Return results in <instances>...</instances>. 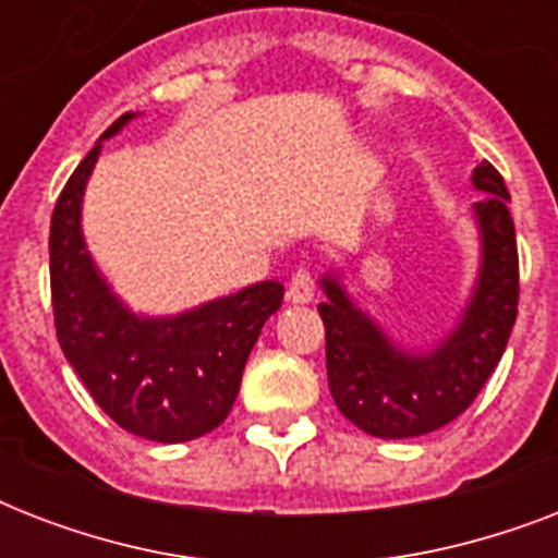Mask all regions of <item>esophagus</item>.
Returning a JSON list of instances; mask_svg holds the SVG:
<instances>
[{
  "mask_svg": "<svg viewBox=\"0 0 558 558\" xmlns=\"http://www.w3.org/2000/svg\"><path fill=\"white\" fill-rule=\"evenodd\" d=\"M315 295V278L310 269H298L289 280V289H287V298L289 304H310Z\"/></svg>",
  "mask_w": 558,
  "mask_h": 558,
  "instance_id": "34e87169",
  "label": "esophagus"
}]
</instances>
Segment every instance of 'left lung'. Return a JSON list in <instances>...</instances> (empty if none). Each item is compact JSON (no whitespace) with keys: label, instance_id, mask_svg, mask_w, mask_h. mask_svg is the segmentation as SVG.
Segmentation results:
<instances>
[{"label":"left lung","instance_id":"1","mask_svg":"<svg viewBox=\"0 0 558 558\" xmlns=\"http://www.w3.org/2000/svg\"><path fill=\"white\" fill-rule=\"evenodd\" d=\"M472 185L481 269L460 322L432 350L397 348L390 336L348 295L339 271H327V301L318 313L327 327V379L336 405L362 432L405 440L437 432L472 405L501 362L519 315V248L510 217V191L501 173L481 161Z\"/></svg>","mask_w":558,"mask_h":558}]
</instances>
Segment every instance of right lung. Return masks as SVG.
<instances>
[{
	"mask_svg": "<svg viewBox=\"0 0 558 558\" xmlns=\"http://www.w3.org/2000/svg\"><path fill=\"white\" fill-rule=\"evenodd\" d=\"M124 112L100 142L121 133ZM77 165L51 214V304L57 341L92 399L124 432L185 442L214 432L240 393L245 359L283 304V283L263 280L187 313L135 315L112 292L83 240V191L104 144Z\"/></svg>",
	"mask_w": 558,
	"mask_h": 558,
	"instance_id": "right-lung-1",
	"label": "right lung"
}]
</instances>
